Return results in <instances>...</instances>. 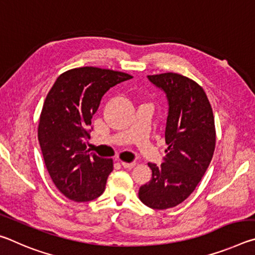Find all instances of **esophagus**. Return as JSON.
Instances as JSON below:
<instances>
[{
    "label": "esophagus",
    "mask_w": 255,
    "mask_h": 255,
    "mask_svg": "<svg viewBox=\"0 0 255 255\" xmlns=\"http://www.w3.org/2000/svg\"><path fill=\"white\" fill-rule=\"evenodd\" d=\"M122 165L125 167V169H132L133 166L136 165V163L135 162H130V163H127V162H122Z\"/></svg>",
    "instance_id": "34e87169"
}]
</instances>
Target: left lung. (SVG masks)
<instances>
[{
	"label": "left lung",
	"instance_id": "left-lung-1",
	"mask_svg": "<svg viewBox=\"0 0 255 255\" xmlns=\"http://www.w3.org/2000/svg\"><path fill=\"white\" fill-rule=\"evenodd\" d=\"M147 79L167 99L169 147L161 165L148 163L152 179L139 188L138 197L149 208L161 210L183 202L201 181L215 150V120L204 89L195 81L176 73Z\"/></svg>",
	"mask_w": 255,
	"mask_h": 255
}]
</instances>
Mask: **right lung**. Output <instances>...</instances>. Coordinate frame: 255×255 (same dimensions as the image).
<instances>
[{
    "mask_svg": "<svg viewBox=\"0 0 255 255\" xmlns=\"http://www.w3.org/2000/svg\"><path fill=\"white\" fill-rule=\"evenodd\" d=\"M131 77L92 66L74 68L59 75L47 94L38 139L51 180L68 199L91 201L105 191L114 163L86 150L91 119L108 90Z\"/></svg>",
    "mask_w": 255,
    "mask_h": 255,
    "instance_id": "add662e5",
    "label": "right lung"
}]
</instances>
